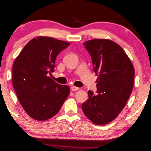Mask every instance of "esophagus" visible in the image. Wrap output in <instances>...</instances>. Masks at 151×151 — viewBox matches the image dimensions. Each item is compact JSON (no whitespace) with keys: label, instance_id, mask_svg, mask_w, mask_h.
<instances>
[{"label":"esophagus","instance_id":"34e87169","mask_svg":"<svg viewBox=\"0 0 151 151\" xmlns=\"http://www.w3.org/2000/svg\"><path fill=\"white\" fill-rule=\"evenodd\" d=\"M78 88H77V87H75V86H71V90L73 91V92H75V91H76L78 90Z\"/></svg>","mask_w":151,"mask_h":151}]
</instances>
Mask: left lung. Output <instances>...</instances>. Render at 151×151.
<instances>
[{
    "label": "left lung",
    "mask_w": 151,
    "mask_h": 151,
    "mask_svg": "<svg viewBox=\"0 0 151 151\" xmlns=\"http://www.w3.org/2000/svg\"><path fill=\"white\" fill-rule=\"evenodd\" d=\"M83 45L98 78L97 94L88 91L89 98L82 103V110L95 124H108L117 117L130 96L134 68L122 47L111 40H91Z\"/></svg>",
    "instance_id": "obj_1"
}]
</instances>
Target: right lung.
I'll return each instance as SVG.
<instances>
[{
	"mask_svg": "<svg viewBox=\"0 0 151 151\" xmlns=\"http://www.w3.org/2000/svg\"><path fill=\"white\" fill-rule=\"evenodd\" d=\"M70 43L40 36L26 44L15 60L12 83L18 101L29 116L48 120L58 113L70 94V88L50 78L55 59Z\"/></svg>",
	"mask_w": 151,
	"mask_h": 151,
	"instance_id": "obj_1",
	"label": "right lung"
}]
</instances>
